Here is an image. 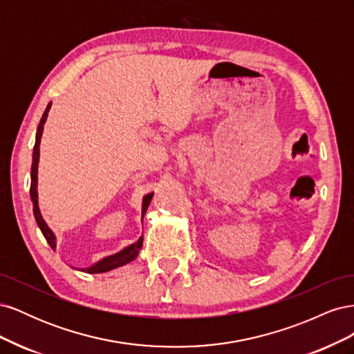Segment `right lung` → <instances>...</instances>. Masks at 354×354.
<instances>
[{
    "instance_id": "right-lung-1",
    "label": "right lung",
    "mask_w": 354,
    "mask_h": 354,
    "mask_svg": "<svg viewBox=\"0 0 354 354\" xmlns=\"http://www.w3.org/2000/svg\"><path fill=\"white\" fill-rule=\"evenodd\" d=\"M50 108H51V103L47 104V109L44 111V113H42V118L41 121L38 124V128H37V136H35V146H34V153H32V167H30V201H32V205H34V216H35V221L38 224L39 230L42 232V234H44L46 241L48 242V245L51 246V250L56 251V246H57V238L55 232H53L48 224L46 223V220L42 218L41 216V211H39V203H38V162H39V143H41V137H42V131H44V124L47 121V116H48V112H50ZM152 196H153V192L152 194H147L143 196V201H142V221H143V217L146 214V209L149 207V203H151L152 201ZM143 245V236L138 238L134 243L125 246V248H122L121 251H118L112 255H108V257H103L102 260L95 261L94 264H91L90 267H84V269H77V270H81L84 273H90V274H94V273H104V272H109V270H113V269H118V267L121 266H125L128 263H131L133 260L137 259L138 252H140V248Z\"/></svg>"
}]
</instances>
